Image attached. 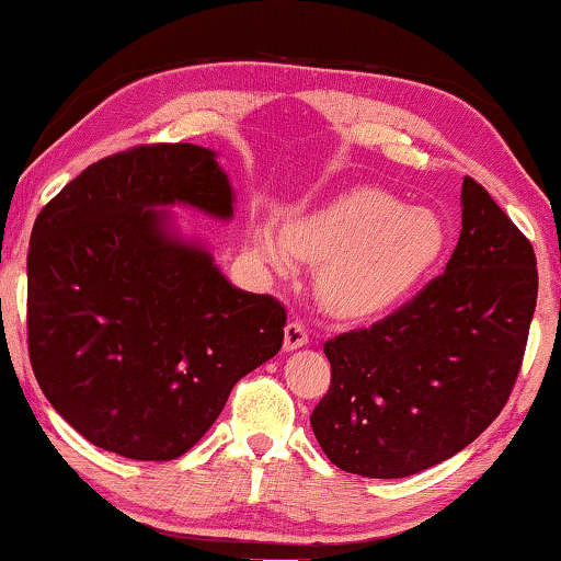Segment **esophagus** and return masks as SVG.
I'll use <instances>...</instances> for the list:
<instances>
[{
    "mask_svg": "<svg viewBox=\"0 0 561 561\" xmlns=\"http://www.w3.org/2000/svg\"><path fill=\"white\" fill-rule=\"evenodd\" d=\"M304 344H309V332H306V327L301 321H288L286 329H283V350L294 352L298 347H304Z\"/></svg>",
    "mask_w": 561,
    "mask_h": 561,
    "instance_id": "esophagus-1",
    "label": "esophagus"
}]
</instances>
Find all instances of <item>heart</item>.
<instances>
[{"label": "heart", "mask_w": 561, "mask_h": 561, "mask_svg": "<svg viewBox=\"0 0 561 561\" xmlns=\"http://www.w3.org/2000/svg\"><path fill=\"white\" fill-rule=\"evenodd\" d=\"M250 252L260 265L286 273L290 263L317 265V298L336 319L367 321L393 311L432 273L447 244L439 214L403 206L380 188H352L286 229L250 221Z\"/></svg>", "instance_id": "b5f03b06"}]
</instances>
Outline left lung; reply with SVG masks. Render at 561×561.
I'll use <instances>...</instances> for the list:
<instances>
[{"label": "left lung", "instance_id": "1", "mask_svg": "<svg viewBox=\"0 0 561 561\" xmlns=\"http://www.w3.org/2000/svg\"><path fill=\"white\" fill-rule=\"evenodd\" d=\"M459 204L444 275L388 319L324 344L332 386L311 428L344 472H424L478 439L508 401L536 309V255L478 181H462Z\"/></svg>", "mask_w": 561, "mask_h": 561}]
</instances>
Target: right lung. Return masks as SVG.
Masks as SVG:
<instances>
[{"mask_svg": "<svg viewBox=\"0 0 561 561\" xmlns=\"http://www.w3.org/2000/svg\"><path fill=\"white\" fill-rule=\"evenodd\" d=\"M211 148L104 158L37 214L27 255L30 363L94 447L163 462L194 447L234 382L278 355L286 309L232 286L175 217H234Z\"/></svg>", "mask_w": 561, "mask_h": 561, "instance_id": "obj_1", "label": "right lung"}]
</instances>
